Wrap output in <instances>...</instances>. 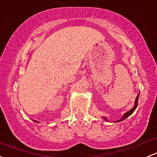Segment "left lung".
<instances>
[{"instance_id": "obj_1", "label": "left lung", "mask_w": 157, "mask_h": 157, "mask_svg": "<svg viewBox=\"0 0 157 157\" xmlns=\"http://www.w3.org/2000/svg\"><path fill=\"white\" fill-rule=\"evenodd\" d=\"M138 98H139V94L137 95V97H136L135 102H134V106L133 107V108L131 109V110L128 111V112H126L125 114H124V115H123V116H122V118H121L120 120H118V121H116V122H118V121H123V120H124V119H125V118H127L129 116V115H131V114H132L133 112H134V110H135L136 108H137V103H138ZM104 119H105V121H108L106 118H104Z\"/></svg>"}]
</instances>
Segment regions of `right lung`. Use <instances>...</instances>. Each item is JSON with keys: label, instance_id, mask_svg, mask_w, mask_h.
Returning a JSON list of instances; mask_svg holds the SVG:
<instances>
[{"label": "right lung", "instance_id": "obj_1", "mask_svg": "<svg viewBox=\"0 0 157 157\" xmlns=\"http://www.w3.org/2000/svg\"><path fill=\"white\" fill-rule=\"evenodd\" d=\"M33 121H36V122H38V121H35V120H33Z\"/></svg>", "mask_w": 157, "mask_h": 157}]
</instances>
